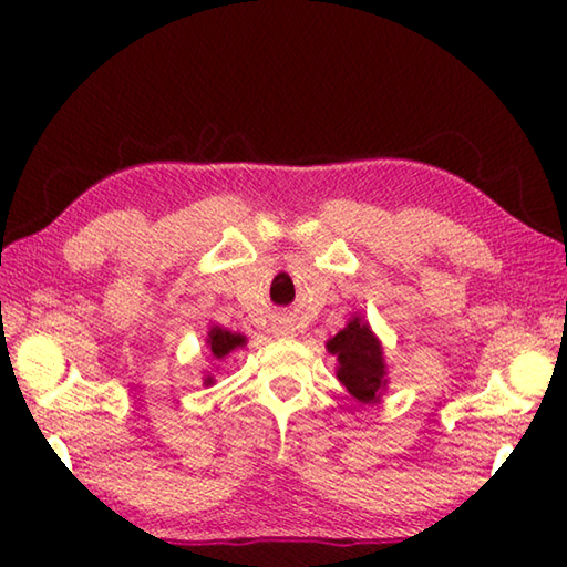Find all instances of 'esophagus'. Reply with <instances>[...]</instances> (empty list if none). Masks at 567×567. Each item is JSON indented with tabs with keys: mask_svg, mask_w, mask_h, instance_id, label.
Returning a JSON list of instances; mask_svg holds the SVG:
<instances>
[{
	"mask_svg": "<svg viewBox=\"0 0 567 567\" xmlns=\"http://www.w3.org/2000/svg\"><path fill=\"white\" fill-rule=\"evenodd\" d=\"M277 336H287V339H290V336H295V329L292 327H282V329H277Z\"/></svg>",
	"mask_w": 567,
	"mask_h": 567,
	"instance_id": "1",
	"label": "esophagus"
}]
</instances>
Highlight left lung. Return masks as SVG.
Listing matches in <instances>:
<instances>
[{
	"label": "left lung",
	"instance_id": "1",
	"mask_svg": "<svg viewBox=\"0 0 567 567\" xmlns=\"http://www.w3.org/2000/svg\"><path fill=\"white\" fill-rule=\"evenodd\" d=\"M327 351L339 360L336 378L358 402H380V394L388 388V365H384L378 336L372 333L368 321L353 317L346 329L329 339Z\"/></svg>",
	"mask_w": 567,
	"mask_h": 567
}]
</instances>
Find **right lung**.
<instances>
[{
    "label": "right lung",
    "mask_w": 567,
    "mask_h": 567,
    "mask_svg": "<svg viewBox=\"0 0 567 567\" xmlns=\"http://www.w3.org/2000/svg\"><path fill=\"white\" fill-rule=\"evenodd\" d=\"M246 346V336L234 333L221 327H212L207 336V348L212 360H224L228 353L236 351V348ZM204 384H214V375H204Z\"/></svg>",
    "instance_id": "add662e5"
}]
</instances>
